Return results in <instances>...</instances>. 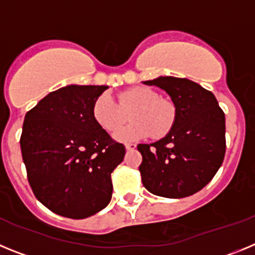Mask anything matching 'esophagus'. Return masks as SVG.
I'll return each mask as SVG.
<instances>
[{
    "label": "esophagus",
    "instance_id": "1",
    "mask_svg": "<svg viewBox=\"0 0 255 255\" xmlns=\"http://www.w3.org/2000/svg\"><path fill=\"white\" fill-rule=\"evenodd\" d=\"M125 148L126 150H134L135 148H136V145H135V144L129 143V144H125Z\"/></svg>",
    "mask_w": 255,
    "mask_h": 255
}]
</instances>
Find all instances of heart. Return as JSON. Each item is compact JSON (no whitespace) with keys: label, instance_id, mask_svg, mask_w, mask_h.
I'll return each instance as SVG.
<instances>
[{"label":"heart","instance_id":"1","mask_svg":"<svg viewBox=\"0 0 255 255\" xmlns=\"http://www.w3.org/2000/svg\"><path fill=\"white\" fill-rule=\"evenodd\" d=\"M119 106L108 94H101L93 103L92 114L96 124L105 131H116L125 121L124 112L129 111L131 124L120 129L114 138L121 143L140 140L150 134L154 138L163 136L172 128L175 107L172 103L159 98L148 88H130L117 96Z\"/></svg>","mask_w":255,"mask_h":255}]
</instances>
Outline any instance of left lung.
<instances>
[{"mask_svg":"<svg viewBox=\"0 0 255 255\" xmlns=\"http://www.w3.org/2000/svg\"><path fill=\"white\" fill-rule=\"evenodd\" d=\"M170 96L175 121L164 138L139 144L144 188L163 198L195 194L213 179L226 152L225 114L215 94L189 79L158 76L143 82Z\"/></svg>","mask_w":255,"mask_h":255,"instance_id":"left-lung-1","label":"left lung"}]
</instances>
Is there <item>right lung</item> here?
<instances>
[{
    "label": "right lung",
    "instance_id": "obj_1",
    "mask_svg": "<svg viewBox=\"0 0 255 255\" xmlns=\"http://www.w3.org/2000/svg\"><path fill=\"white\" fill-rule=\"evenodd\" d=\"M107 85H66L26 112L20 138L29 184L40 203L67 218L91 217L108 206L111 173L125 147L97 125L94 101Z\"/></svg>",
    "mask_w": 255,
    "mask_h": 255
}]
</instances>
